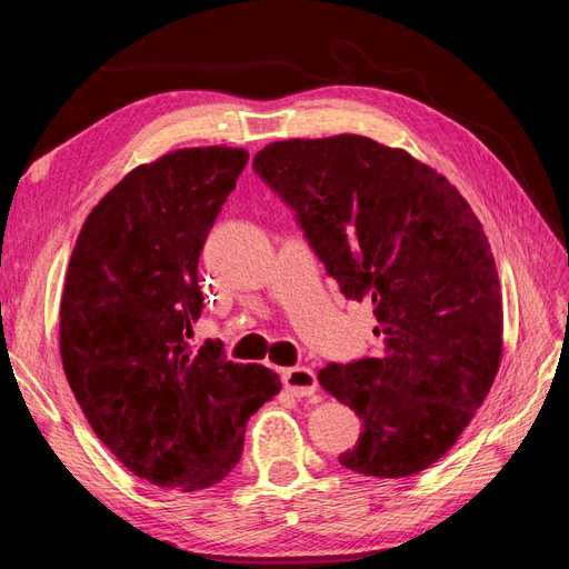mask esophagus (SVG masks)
<instances>
[{
    "label": "esophagus",
    "mask_w": 569,
    "mask_h": 569,
    "mask_svg": "<svg viewBox=\"0 0 569 569\" xmlns=\"http://www.w3.org/2000/svg\"><path fill=\"white\" fill-rule=\"evenodd\" d=\"M282 382L284 389L291 391L295 396H311L318 389V380H316V372L306 366H297V368H287L282 370Z\"/></svg>",
    "instance_id": "1"
}]
</instances>
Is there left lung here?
<instances>
[{
	"instance_id": "1",
	"label": "left lung",
	"mask_w": 569,
	"mask_h": 569,
	"mask_svg": "<svg viewBox=\"0 0 569 569\" xmlns=\"http://www.w3.org/2000/svg\"><path fill=\"white\" fill-rule=\"evenodd\" d=\"M253 170L341 295L375 303L382 356L318 375L363 422L339 462L385 479L422 472L468 427L501 363L503 303L481 222L437 170L360 134L274 142Z\"/></svg>"
}]
</instances>
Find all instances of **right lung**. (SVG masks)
Here are the masks:
<instances>
[{
	"label": "right lung",
	"mask_w": 569,
	"mask_h": 569,
	"mask_svg": "<svg viewBox=\"0 0 569 569\" xmlns=\"http://www.w3.org/2000/svg\"><path fill=\"white\" fill-rule=\"evenodd\" d=\"M249 161L199 147L137 166L84 220L61 297V360L107 449L140 479L197 491L226 479L244 425L282 389L263 366L189 343L199 256Z\"/></svg>",
	"instance_id": "1"
}]
</instances>
